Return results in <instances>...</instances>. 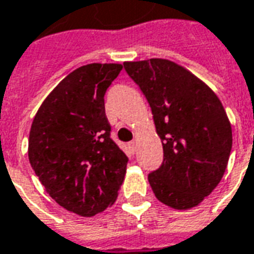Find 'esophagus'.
<instances>
[{"label": "esophagus", "mask_w": 254, "mask_h": 254, "mask_svg": "<svg viewBox=\"0 0 254 254\" xmlns=\"http://www.w3.org/2000/svg\"><path fill=\"white\" fill-rule=\"evenodd\" d=\"M127 145H129L130 151H132V152H134V149H136V141H130V143L127 144Z\"/></svg>", "instance_id": "esophagus-1"}]
</instances>
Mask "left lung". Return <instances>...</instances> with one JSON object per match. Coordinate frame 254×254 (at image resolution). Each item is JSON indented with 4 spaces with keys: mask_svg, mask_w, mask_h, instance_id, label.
Segmentation results:
<instances>
[{
    "mask_svg": "<svg viewBox=\"0 0 254 254\" xmlns=\"http://www.w3.org/2000/svg\"><path fill=\"white\" fill-rule=\"evenodd\" d=\"M147 98L163 145V162L148 174L156 198L174 209L198 205L218 187L233 134L222 102L207 84L169 60L124 63Z\"/></svg>",
    "mask_w": 254,
    "mask_h": 254,
    "instance_id": "obj_1",
    "label": "left lung"
}]
</instances>
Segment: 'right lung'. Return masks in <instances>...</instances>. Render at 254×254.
Returning <instances> with one entry per match:
<instances>
[{
    "instance_id": "right-lung-1",
    "label": "right lung",
    "mask_w": 254,
    "mask_h": 254,
    "mask_svg": "<svg viewBox=\"0 0 254 254\" xmlns=\"http://www.w3.org/2000/svg\"><path fill=\"white\" fill-rule=\"evenodd\" d=\"M120 64H88L69 73L32 121L28 159L53 200L80 216L116 201L127 156L111 136L105 94Z\"/></svg>"
}]
</instances>
